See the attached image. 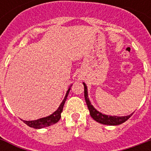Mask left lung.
I'll return each mask as SVG.
<instances>
[{
    "label": "left lung",
    "instance_id": "obj_1",
    "mask_svg": "<svg viewBox=\"0 0 151 151\" xmlns=\"http://www.w3.org/2000/svg\"><path fill=\"white\" fill-rule=\"evenodd\" d=\"M84 88H85V99L87 103L88 108L89 110L90 115L96 122H99L103 124H108V125H118L124 122H126L133 113L128 116H122V117H117V116H110V115L103 114L102 113L99 112L96 109H95L94 106L91 104V102L89 101L88 96V88L85 83L83 82Z\"/></svg>",
    "mask_w": 151,
    "mask_h": 151
}]
</instances>
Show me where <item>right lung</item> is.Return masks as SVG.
<instances>
[{"instance_id": "1", "label": "right lung", "mask_w": 151, "mask_h": 151, "mask_svg": "<svg viewBox=\"0 0 151 151\" xmlns=\"http://www.w3.org/2000/svg\"><path fill=\"white\" fill-rule=\"evenodd\" d=\"M70 90V87L69 88L68 90H67L66 96H65V98H64V99L61 103V104L59 105V108L53 114H52L48 116V117H42V118L34 120V121H23L22 120V122H24L25 124H27L28 126L34 128V129H42V128L50 126L52 124L57 123L59 121V119H60V117H61V113L63 112L64 103L66 102Z\"/></svg>"}]
</instances>
